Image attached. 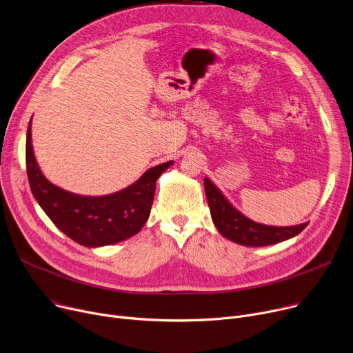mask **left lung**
I'll list each match as a JSON object with an SVG mask.
<instances>
[{"label": "left lung", "mask_w": 353, "mask_h": 353, "mask_svg": "<svg viewBox=\"0 0 353 353\" xmlns=\"http://www.w3.org/2000/svg\"><path fill=\"white\" fill-rule=\"evenodd\" d=\"M204 189L214 225L225 239L237 244L248 247L276 244L295 237L308 225V223H303L290 227H272L255 223L234 208L207 177H204Z\"/></svg>", "instance_id": "left-lung-1"}]
</instances>
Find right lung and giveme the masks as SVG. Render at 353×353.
I'll list each match as a JSON object with an SVG mask.
<instances>
[{"mask_svg": "<svg viewBox=\"0 0 353 353\" xmlns=\"http://www.w3.org/2000/svg\"><path fill=\"white\" fill-rule=\"evenodd\" d=\"M27 174L31 192L45 214L69 239L85 247L121 243L137 234L149 219L156 180L173 161L149 169L128 189L102 197L65 192L41 173L31 143V122L26 145Z\"/></svg>", "mask_w": 353, "mask_h": 353, "instance_id": "add662e5", "label": "right lung"}]
</instances>
